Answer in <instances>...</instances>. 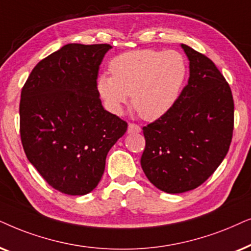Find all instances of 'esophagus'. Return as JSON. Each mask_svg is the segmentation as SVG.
<instances>
[{
    "label": "esophagus",
    "mask_w": 251,
    "mask_h": 251,
    "mask_svg": "<svg viewBox=\"0 0 251 251\" xmlns=\"http://www.w3.org/2000/svg\"><path fill=\"white\" fill-rule=\"evenodd\" d=\"M128 133H140L141 132V127L138 125V124H134V123H129L128 124V129H127Z\"/></svg>",
    "instance_id": "34e87169"
}]
</instances>
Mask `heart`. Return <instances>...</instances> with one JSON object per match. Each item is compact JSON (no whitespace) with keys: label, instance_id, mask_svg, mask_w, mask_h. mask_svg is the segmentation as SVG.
Instances as JSON below:
<instances>
[{"label":"heart","instance_id":"obj_1","mask_svg":"<svg viewBox=\"0 0 251 251\" xmlns=\"http://www.w3.org/2000/svg\"><path fill=\"white\" fill-rule=\"evenodd\" d=\"M111 75L99 76L98 89L113 113L122 112L132 95L133 106L146 120L165 116L178 101L187 78V63L175 50L124 52L110 63Z\"/></svg>","mask_w":251,"mask_h":251}]
</instances>
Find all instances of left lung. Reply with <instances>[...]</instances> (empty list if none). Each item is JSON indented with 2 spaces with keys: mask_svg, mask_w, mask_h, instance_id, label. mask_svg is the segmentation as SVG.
Segmentation results:
<instances>
[{
  "mask_svg": "<svg viewBox=\"0 0 251 251\" xmlns=\"http://www.w3.org/2000/svg\"><path fill=\"white\" fill-rule=\"evenodd\" d=\"M181 47L189 59L188 83L165 116L142 128L143 172L153 186L170 194L198 188L216 171L234 128L228 82L211 59Z\"/></svg>",
  "mask_w": 251,
  "mask_h": 251,
  "instance_id": "obj_1",
  "label": "left lung"
}]
</instances>
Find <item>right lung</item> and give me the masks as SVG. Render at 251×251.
I'll return each instance as SVG.
<instances>
[{"mask_svg":"<svg viewBox=\"0 0 251 251\" xmlns=\"http://www.w3.org/2000/svg\"><path fill=\"white\" fill-rule=\"evenodd\" d=\"M111 46L70 43L40 61L21 94V139L32 165L52 188L85 195L127 123L102 106L99 69Z\"/></svg>","mask_w":251,"mask_h":251,"instance_id":"add662e5","label":"right lung"}]
</instances>
